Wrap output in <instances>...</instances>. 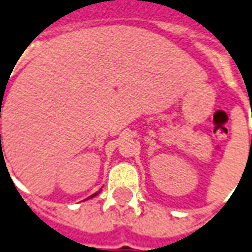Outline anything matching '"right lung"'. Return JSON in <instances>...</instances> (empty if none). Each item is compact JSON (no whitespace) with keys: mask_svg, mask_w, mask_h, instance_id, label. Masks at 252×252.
I'll return each instance as SVG.
<instances>
[{"mask_svg":"<svg viewBox=\"0 0 252 252\" xmlns=\"http://www.w3.org/2000/svg\"><path fill=\"white\" fill-rule=\"evenodd\" d=\"M0 136H1V135H0ZM96 194H99V191H97V193H94V194H92V196H90V197L92 198V197H94V196H96ZM90 197H88V198H90Z\"/></svg>","mask_w":252,"mask_h":252,"instance_id":"obj_1","label":"right lung"}]
</instances>
